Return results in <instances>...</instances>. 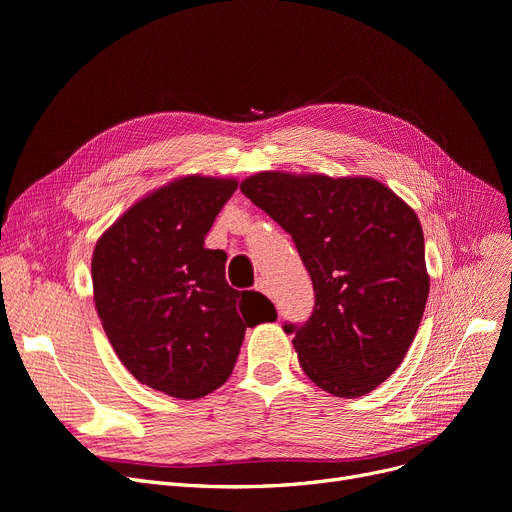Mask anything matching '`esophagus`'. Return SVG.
<instances>
[{"mask_svg":"<svg viewBox=\"0 0 512 512\" xmlns=\"http://www.w3.org/2000/svg\"><path fill=\"white\" fill-rule=\"evenodd\" d=\"M255 290H259V292H263V294H270V288H267V282H265L263 278H259V280H257Z\"/></svg>","mask_w":512,"mask_h":512,"instance_id":"34e87169","label":"esophagus"}]
</instances>
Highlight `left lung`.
<instances>
[{
    "instance_id": "1",
    "label": "left lung",
    "mask_w": 512,
    "mask_h": 512,
    "mask_svg": "<svg viewBox=\"0 0 512 512\" xmlns=\"http://www.w3.org/2000/svg\"><path fill=\"white\" fill-rule=\"evenodd\" d=\"M294 240L313 282L305 324H284L307 378L357 398L398 369L429 294L415 211L373 178L259 172L240 184Z\"/></svg>"
}]
</instances>
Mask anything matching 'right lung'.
<instances>
[{
	"mask_svg": "<svg viewBox=\"0 0 512 512\" xmlns=\"http://www.w3.org/2000/svg\"><path fill=\"white\" fill-rule=\"evenodd\" d=\"M236 186L224 178L174 180L132 205L93 253L95 307L116 355L141 384L174 398L220 388L245 330L278 317L272 303L261 317L238 314L245 292L226 282V253L205 249Z\"/></svg>",
	"mask_w": 512,
	"mask_h": 512,
	"instance_id": "right-lung-1",
	"label": "right lung"
}]
</instances>
